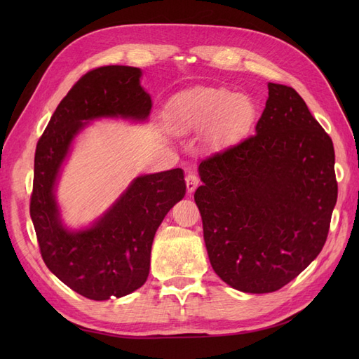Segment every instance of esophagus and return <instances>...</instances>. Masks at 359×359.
Returning a JSON list of instances; mask_svg holds the SVG:
<instances>
[{
    "instance_id": "34e87169",
    "label": "esophagus",
    "mask_w": 359,
    "mask_h": 359,
    "mask_svg": "<svg viewBox=\"0 0 359 359\" xmlns=\"http://www.w3.org/2000/svg\"><path fill=\"white\" fill-rule=\"evenodd\" d=\"M199 182H201V180L194 172H189L186 175V186H187L189 193H193L194 190H196V187L199 186Z\"/></svg>"
}]
</instances>
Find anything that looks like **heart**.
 I'll list each match as a JSON object with an SVG mask.
<instances>
[{
    "mask_svg": "<svg viewBox=\"0 0 359 359\" xmlns=\"http://www.w3.org/2000/svg\"><path fill=\"white\" fill-rule=\"evenodd\" d=\"M172 114L186 132L215 121L214 136L219 140L241 135L253 116L252 106L244 97L212 86H199L180 94L172 103Z\"/></svg>",
    "mask_w": 359,
    "mask_h": 359,
    "instance_id": "obj_1",
    "label": "heart"
}]
</instances>
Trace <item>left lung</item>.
<instances>
[{
  "instance_id": "obj_1",
  "label": "left lung",
  "mask_w": 359,
  "mask_h": 359,
  "mask_svg": "<svg viewBox=\"0 0 359 359\" xmlns=\"http://www.w3.org/2000/svg\"><path fill=\"white\" fill-rule=\"evenodd\" d=\"M334 163L332 140L302 97L269 82L256 135L199 165L194 202L224 283L276 292L318 257L337 202Z\"/></svg>"
}]
</instances>
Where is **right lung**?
<instances>
[{"mask_svg":"<svg viewBox=\"0 0 359 359\" xmlns=\"http://www.w3.org/2000/svg\"><path fill=\"white\" fill-rule=\"evenodd\" d=\"M140 74L128 66L85 73L58 104L36 148L29 214L41 257L64 285L94 301L126 297L145 283L156 231L186 194L182 169L151 173L136 178L88 229L72 232L60 220L53 191L76 135L95 118H148L153 103Z\"/></svg>","mask_w":359,"mask_h":359,"instance_id":"right-lung-1","label":"right lung"}]
</instances>
